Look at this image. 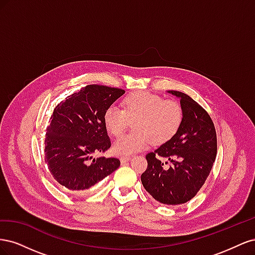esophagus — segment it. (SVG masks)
I'll use <instances>...</instances> for the list:
<instances>
[{"instance_id": "obj_1", "label": "esophagus", "mask_w": 255, "mask_h": 255, "mask_svg": "<svg viewBox=\"0 0 255 255\" xmlns=\"http://www.w3.org/2000/svg\"><path fill=\"white\" fill-rule=\"evenodd\" d=\"M130 159V157L129 156H122V157H120V161H121V164H126V163H128V161Z\"/></svg>"}]
</instances>
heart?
<instances>
[{
  "label": "heart",
  "instance_id": "heart-1",
  "mask_svg": "<svg viewBox=\"0 0 255 255\" xmlns=\"http://www.w3.org/2000/svg\"><path fill=\"white\" fill-rule=\"evenodd\" d=\"M123 110L111 105L103 114V122L109 133L120 136L134 121V132L120 137L114 143L113 151L117 155L130 154L149 148L151 142L164 144L179 132L184 112L175 100L148 91H136L127 96L122 101Z\"/></svg>",
  "mask_w": 255,
  "mask_h": 255
}]
</instances>
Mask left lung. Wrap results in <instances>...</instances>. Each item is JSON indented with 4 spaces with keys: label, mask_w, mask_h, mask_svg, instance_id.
<instances>
[{
    "label": "left lung",
    "mask_w": 255,
    "mask_h": 255,
    "mask_svg": "<svg viewBox=\"0 0 255 255\" xmlns=\"http://www.w3.org/2000/svg\"><path fill=\"white\" fill-rule=\"evenodd\" d=\"M168 92L181 99L182 126L170 140L146 154L148 167L141 183L156 201L176 205L189 201L203 186L217 154V135L201 105L184 92ZM163 158L172 163L169 168L163 167Z\"/></svg>",
    "instance_id": "left-lung-1"
}]
</instances>
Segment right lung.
Returning <instances> with one entry per match:
<instances>
[{"label": "right lung", "instance_id": "right-lung-1", "mask_svg": "<svg viewBox=\"0 0 255 255\" xmlns=\"http://www.w3.org/2000/svg\"><path fill=\"white\" fill-rule=\"evenodd\" d=\"M125 92L87 85L54 109L45 133L44 160L63 188L82 194L120 166L118 158L96 155L111 148L103 114Z\"/></svg>", "mask_w": 255, "mask_h": 255}]
</instances>
